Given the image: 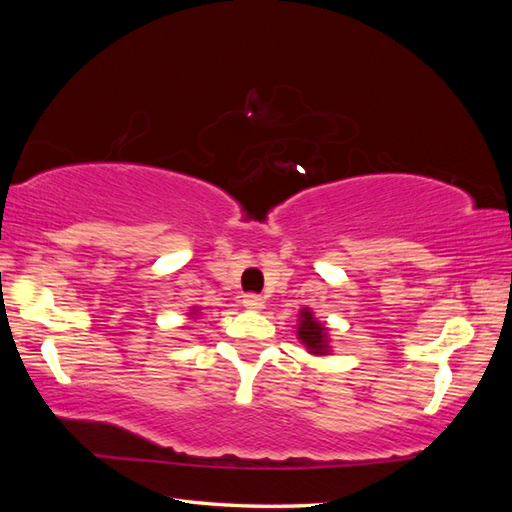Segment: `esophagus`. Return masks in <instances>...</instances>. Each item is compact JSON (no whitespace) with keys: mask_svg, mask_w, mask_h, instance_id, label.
<instances>
[{"mask_svg":"<svg viewBox=\"0 0 512 512\" xmlns=\"http://www.w3.org/2000/svg\"><path fill=\"white\" fill-rule=\"evenodd\" d=\"M242 303H244V308H248V310H262L264 308V299L259 295H244Z\"/></svg>","mask_w":512,"mask_h":512,"instance_id":"34e87169","label":"esophagus"}]
</instances>
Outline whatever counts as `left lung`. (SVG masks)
Wrapping results in <instances>:
<instances>
[{
	"label": "left lung",
	"mask_w": 512,
	"mask_h": 512,
	"mask_svg": "<svg viewBox=\"0 0 512 512\" xmlns=\"http://www.w3.org/2000/svg\"><path fill=\"white\" fill-rule=\"evenodd\" d=\"M297 339L314 356L332 354L330 345V330L321 321H317L310 308H303L297 319Z\"/></svg>",
	"instance_id": "8db88e82"
}]
</instances>
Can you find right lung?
<instances>
[{
	"mask_svg": "<svg viewBox=\"0 0 512 512\" xmlns=\"http://www.w3.org/2000/svg\"><path fill=\"white\" fill-rule=\"evenodd\" d=\"M198 310H200V308H195V306H193V308H191V312H189L191 317H198Z\"/></svg>",
	"mask_w": 512,
	"mask_h": 512,
	"instance_id": "right-lung-1",
	"label": "right lung"
}]
</instances>
